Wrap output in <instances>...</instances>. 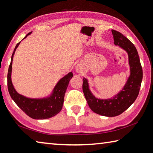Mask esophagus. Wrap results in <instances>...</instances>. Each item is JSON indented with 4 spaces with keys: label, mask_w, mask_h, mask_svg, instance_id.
Wrapping results in <instances>:
<instances>
[{
    "label": "esophagus",
    "mask_w": 153,
    "mask_h": 153,
    "mask_svg": "<svg viewBox=\"0 0 153 153\" xmlns=\"http://www.w3.org/2000/svg\"><path fill=\"white\" fill-rule=\"evenodd\" d=\"M76 72H78V73H81V72L83 71V68L81 65H78L76 67Z\"/></svg>",
    "instance_id": "esophagus-1"
}]
</instances>
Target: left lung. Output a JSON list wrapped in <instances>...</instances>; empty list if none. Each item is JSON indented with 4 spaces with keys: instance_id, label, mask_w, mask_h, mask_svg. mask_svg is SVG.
<instances>
[{
    "instance_id": "obj_1",
    "label": "left lung",
    "mask_w": 153,
    "mask_h": 153,
    "mask_svg": "<svg viewBox=\"0 0 153 153\" xmlns=\"http://www.w3.org/2000/svg\"><path fill=\"white\" fill-rule=\"evenodd\" d=\"M114 43L128 53L130 76L119 93L111 99H99L89 89L88 80L83 78L82 91L89 107L94 112L105 117H116L125 111L138 97L143 79V69L134 45L119 32L112 30Z\"/></svg>"
}]
</instances>
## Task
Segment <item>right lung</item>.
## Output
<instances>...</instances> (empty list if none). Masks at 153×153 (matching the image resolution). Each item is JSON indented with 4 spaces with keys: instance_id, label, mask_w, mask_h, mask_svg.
I'll use <instances>...</instances> for the list:
<instances>
[{
    "instance_id": "add662e5",
    "label": "right lung",
    "mask_w": 153,
    "mask_h": 153,
    "mask_svg": "<svg viewBox=\"0 0 153 153\" xmlns=\"http://www.w3.org/2000/svg\"><path fill=\"white\" fill-rule=\"evenodd\" d=\"M28 33L24 39L30 34ZM22 39V40H23ZM19 42L16 45L11 56V61L9 65L7 75L8 90L12 99L14 100L19 107L25 112L28 117L34 119H47L55 116L61 111L63 102H64L65 94L67 91L69 81L73 76L72 72L62 77L57 82L53 91V93L49 97L42 99H31L26 97L19 94L14 88L12 80H11V73H12V64L13 56L15 51L19 47Z\"/></svg>"
}]
</instances>
